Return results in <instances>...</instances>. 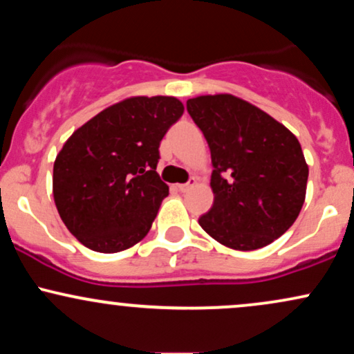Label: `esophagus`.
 Here are the masks:
<instances>
[{
    "instance_id": "34e87169",
    "label": "esophagus",
    "mask_w": 354,
    "mask_h": 354,
    "mask_svg": "<svg viewBox=\"0 0 354 354\" xmlns=\"http://www.w3.org/2000/svg\"><path fill=\"white\" fill-rule=\"evenodd\" d=\"M193 186H196V178H189L188 183H183V185H178V189L181 191V193H186V191H189Z\"/></svg>"
}]
</instances>
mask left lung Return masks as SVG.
<instances>
[{"instance_id":"left-lung-1","label":"left lung","mask_w":354,"mask_h":354,"mask_svg":"<svg viewBox=\"0 0 354 354\" xmlns=\"http://www.w3.org/2000/svg\"><path fill=\"white\" fill-rule=\"evenodd\" d=\"M211 151L214 203L198 219L221 245L251 251L290 230L306 196L308 165L296 136L233 95L186 101Z\"/></svg>"}]
</instances>
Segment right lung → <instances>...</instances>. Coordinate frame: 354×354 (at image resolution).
Returning <instances> with one entry per match:
<instances>
[{"instance_id":"right-lung-1","label":"right lung","mask_w":354,"mask_h":354,"mask_svg":"<svg viewBox=\"0 0 354 354\" xmlns=\"http://www.w3.org/2000/svg\"><path fill=\"white\" fill-rule=\"evenodd\" d=\"M183 111L173 96H135L68 138L53 168V196L81 245L118 253L148 234L169 193L156 173L160 143Z\"/></svg>"}]
</instances>
